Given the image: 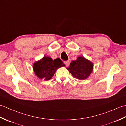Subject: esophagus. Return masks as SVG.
Listing matches in <instances>:
<instances>
[{
    "label": "esophagus",
    "instance_id": "obj_1",
    "mask_svg": "<svg viewBox=\"0 0 126 126\" xmlns=\"http://www.w3.org/2000/svg\"><path fill=\"white\" fill-rule=\"evenodd\" d=\"M69 63H70V61H65V64L66 66H68L69 65Z\"/></svg>",
    "mask_w": 126,
    "mask_h": 126
}]
</instances>
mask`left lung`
I'll list each match as a JSON object with an SVG mask.
<instances>
[{
	"label": "left lung",
	"instance_id": "1",
	"mask_svg": "<svg viewBox=\"0 0 126 126\" xmlns=\"http://www.w3.org/2000/svg\"><path fill=\"white\" fill-rule=\"evenodd\" d=\"M93 66V63L90 61L83 56H79L76 60L71 62L67 69L74 77L77 79L84 80L92 74Z\"/></svg>",
	"mask_w": 126,
	"mask_h": 126
}]
</instances>
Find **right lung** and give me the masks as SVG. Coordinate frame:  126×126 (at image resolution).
I'll list each match as a JSON object with an SVG mask.
<instances>
[{"instance_id":"obj_1","label":"right lung","mask_w":126,"mask_h":126,"mask_svg":"<svg viewBox=\"0 0 126 126\" xmlns=\"http://www.w3.org/2000/svg\"><path fill=\"white\" fill-rule=\"evenodd\" d=\"M64 66L65 64L59 58L52 60L51 57L44 56L33 63V69L39 79L49 81L52 79L58 68Z\"/></svg>"}]
</instances>
